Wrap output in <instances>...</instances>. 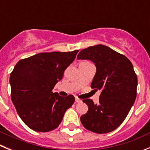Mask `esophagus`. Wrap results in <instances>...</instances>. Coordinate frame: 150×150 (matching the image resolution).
I'll use <instances>...</instances> for the list:
<instances>
[{"mask_svg":"<svg viewBox=\"0 0 150 150\" xmlns=\"http://www.w3.org/2000/svg\"><path fill=\"white\" fill-rule=\"evenodd\" d=\"M75 101H76V103H79V102L82 101V100H81V99L78 98L77 97H76V98H75Z\"/></svg>","mask_w":150,"mask_h":150,"instance_id":"1","label":"esophagus"}]
</instances>
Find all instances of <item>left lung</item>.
<instances>
[{
	"instance_id": "left-lung-1",
	"label": "left lung",
	"mask_w": 150,
	"mask_h": 150,
	"mask_svg": "<svg viewBox=\"0 0 150 150\" xmlns=\"http://www.w3.org/2000/svg\"><path fill=\"white\" fill-rule=\"evenodd\" d=\"M77 59L95 63L96 74L91 88L102 90L98 104H95L91 99L83 100L88 109L80 117L82 124L95 133L114 131L128 116L137 96V77L132 62L124 55L100 44L81 50Z\"/></svg>"
}]
</instances>
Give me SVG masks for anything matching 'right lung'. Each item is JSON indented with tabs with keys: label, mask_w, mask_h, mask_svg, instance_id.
<instances>
[{
	"label": "right lung",
	"mask_w": 150,
	"mask_h": 150,
	"mask_svg": "<svg viewBox=\"0 0 150 150\" xmlns=\"http://www.w3.org/2000/svg\"><path fill=\"white\" fill-rule=\"evenodd\" d=\"M79 50L41 52L21 59L10 74L11 99L19 117L35 132L58 128L75 98L52 92Z\"/></svg>",
	"instance_id": "right-lung-1"
}]
</instances>
